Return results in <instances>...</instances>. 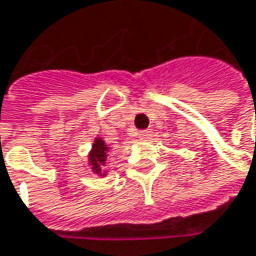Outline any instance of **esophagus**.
<instances>
[{
	"label": "esophagus",
	"mask_w": 256,
	"mask_h": 256,
	"mask_svg": "<svg viewBox=\"0 0 256 256\" xmlns=\"http://www.w3.org/2000/svg\"><path fill=\"white\" fill-rule=\"evenodd\" d=\"M151 136H152V130H140L138 133V138L140 140H148V139H151Z\"/></svg>",
	"instance_id": "obj_1"
}]
</instances>
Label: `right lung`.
<instances>
[{"label": "right lung", "instance_id": "add662e5", "mask_svg": "<svg viewBox=\"0 0 256 256\" xmlns=\"http://www.w3.org/2000/svg\"><path fill=\"white\" fill-rule=\"evenodd\" d=\"M106 152H108V145L104 142V139L96 138L94 144L92 146V151L88 154V163L92 166V170L96 175H100V176L105 175L104 166H105V162H106Z\"/></svg>", "mask_w": 256, "mask_h": 256}]
</instances>
